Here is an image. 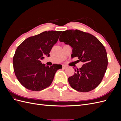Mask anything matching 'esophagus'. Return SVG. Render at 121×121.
<instances>
[{"mask_svg": "<svg viewBox=\"0 0 121 121\" xmlns=\"http://www.w3.org/2000/svg\"><path fill=\"white\" fill-rule=\"evenodd\" d=\"M67 68V65H63V68L64 69H65Z\"/></svg>", "mask_w": 121, "mask_h": 121, "instance_id": "1", "label": "esophagus"}]
</instances>
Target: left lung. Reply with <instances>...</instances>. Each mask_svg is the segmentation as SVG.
<instances>
[{
	"label": "left lung",
	"mask_w": 121,
	"mask_h": 121,
	"mask_svg": "<svg viewBox=\"0 0 121 121\" xmlns=\"http://www.w3.org/2000/svg\"><path fill=\"white\" fill-rule=\"evenodd\" d=\"M59 40L73 48L72 58L78 57V60L83 63L82 67L75 69L74 75L68 78L70 86L82 92L96 88L104 78L108 64L102 44L93 35L78 30L63 31Z\"/></svg>",
	"instance_id": "8db88e82"
}]
</instances>
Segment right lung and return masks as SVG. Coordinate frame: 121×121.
Instances as JSON below:
<instances>
[{"mask_svg": "<svg viewBox=\"0 0 121 121\" xmlns=\"http://www.w3.org/2000/svg\"><path fill=\"white\" fill-rule=\"evenodd\" d=\"M61 31H49L30 37L17 47L13 57V66L18 81L26 88L41 91L52 84L61 65L53 64L50 67L42 64L43 56H50L53 46Z\"/></svg>", "mask_w": 121, "mask_h": 121, "instance_id": "add662e5", "label": "right lung"}]
</instances>
